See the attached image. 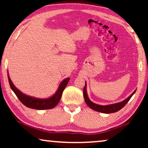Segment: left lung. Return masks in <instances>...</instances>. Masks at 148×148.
<instances>
[{
    "label": "left lung",
    "instance_id": "8db88e82",
    "mask_svg": "<svg viewBox=\"0 0 148 148\" xmlns=\"http://www.w3.org/2000/svg\"><path fill=\"white\" fill-rule=\"evenodd\" d=\"M86 85L87 84L86 82V85H85L84 88V97L85 102H86L87 105H88L90 108L93 109V110L95 111L105 113V114L116 112L117 111L120 110L121 108H123V107L125 106V104L129 102V100H130L131 97L133 96V95L135 94V92H136V90H135L134 92H133L132 94L128 97V98H126L125 100H124L121 102L115 103V104H108V105H99L92 102V101L90 100V98H89V97L88 96V93H87Z\"/></svg>",
    "mask_w": 148,
    "mask_h": 148
}]
</instances>
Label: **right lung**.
Listing matches in <instances>:
<instances>
[{
  "label": "right lung",
  "mask_w": 148,
  "mask_h": 148,
  "mask_svg": "<svg viewBox=\"0 0 148 148\" xmlns=\"http://www.w3.org/2000/svg\"><path fill=\"white\" fill-rule=\"evenodd\" d=\"M7 75L10 87H11V90L13 91L16 96H17L18 99L25 106L30 108L36 109V110H47V109H51L55 107L60 100L62 92H63V90L68 84L69 81V77L64 79L63 81H62L55 94H54V95H52V96L49 97V98H38L26 95L18 90L15 86V85L13 84V82H12L8 72Z\"/></svg>",
  "instance_id": "1"
}]
</instances>
